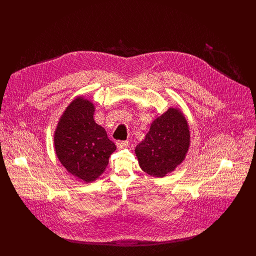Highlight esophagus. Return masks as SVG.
<instances>
[{
	"label": "esophagus",
	"mask_w": 256,
	"mask_h": 256,
	"mask_svg": "<svg viewBox=\"0 0 256 256\" xmlns=\"http://www.w3.org/2000/svg\"><path fill=\"white\" fill-rule=\"evenodd\" d=\"M116 146L118 148H124L128 146V141H118L116 143Z\"/></svg>",
	"instance_id": "1"
}]
</instances>
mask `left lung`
I'll list each match as a JSON object with an SVG mask.
<instances>
[{"label": "left lung", "mask_w": 256, "mask_h": 256, "mask_svg": "<svg viewBox=\"0 0 256 256\" xmlns=\"http://www.w3.org/2000/svg\"><path fill=\"white\" fill-rule=\"evenodd\" d=\"M190 146V130L180 108H170L152 122L135 154L141 169L154 178H164L182 163Z\"/></svg>", "instance_id": "left-lung-1"}]
</instances>
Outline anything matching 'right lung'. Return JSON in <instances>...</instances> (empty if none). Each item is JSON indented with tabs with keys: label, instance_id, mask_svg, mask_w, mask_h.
<instances>
[{
	"label": "right lung",
	"instance_id": "right-lung-1",
	"mask_svg": "<svg viewBox=\"0 0 256 256\" xmlns=\"http://www.w3.org/2000/svg\"><path fill=\"white\" fill-rule=\"evenodd\" d=\"M93 102L76 98L61 115L54 132L56 154L63 167L84 182H95L104 172L115 144L95 122Z\"/></svg>",
	"mask_w": 256,
	"mask_h": 256
}]
</instances>
